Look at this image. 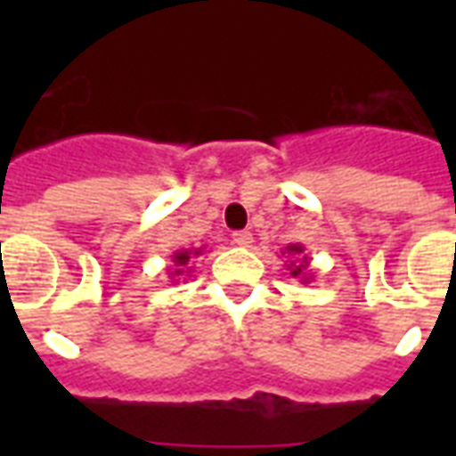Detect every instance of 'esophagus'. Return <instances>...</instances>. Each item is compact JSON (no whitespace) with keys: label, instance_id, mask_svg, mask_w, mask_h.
<instances>
[{"label":"esophagus","instance_id":"esophagus-1","mask_svg":"<svg viewBox=\"0 0 456 456\" xmlns=\"http://www.w3.org/2000/svg\"><path fill=\"white\" fill-rule=\"evenodd\" d=\"M232 241H234L236 246L248 248L250 243H253V234H250V232H234V234H232Z\"/></svg>","mask_w":456,"mask_h":456}]
</instances>
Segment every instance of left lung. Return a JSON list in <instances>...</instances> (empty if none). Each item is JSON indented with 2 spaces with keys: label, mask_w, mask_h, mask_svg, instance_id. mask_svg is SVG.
I'll list each match as a JSON object with an SVG mask.
<instances>
[{
  "label": "left lung",
  "mask_w": 456,
  "mask_h": 456,
  "mask_svg": "<svg viewBox=\"0 0 456 456\" xmlns=\"http://www.w3.org/2000/svg\"><path fill=\"white\" fill-rule=\"evenodd\" d=\"M281 256H286V270L293 279H298L300 284H310L312 281V270H310V257L305 256L303 243H291L281 250Z\"/></svg>",
  "instance_id": "left-lung-1"
}]
</instances>
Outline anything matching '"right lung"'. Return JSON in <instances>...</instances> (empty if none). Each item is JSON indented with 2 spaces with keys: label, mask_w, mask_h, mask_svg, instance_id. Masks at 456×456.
I'll list each match as a JSON object with an SVG mask.
<instances>
[{
  "label": "right lung",
  "mask_w": 456,
  "mask_h": 456,
  "mask_svg": "<svg viewBox=\"0 0 456 456\" xmlns=\"http://www.w3.org/2000/svg\"><path fill=\"white\" fill-rule=\"evenodd\" d=\"M206 248H179L172 253V265L167 267V279H172V284H177L179 279L189 277L193 272V257L203 256Z\"/></svg>",
  "instance_id": "1"
}]
</instances>
